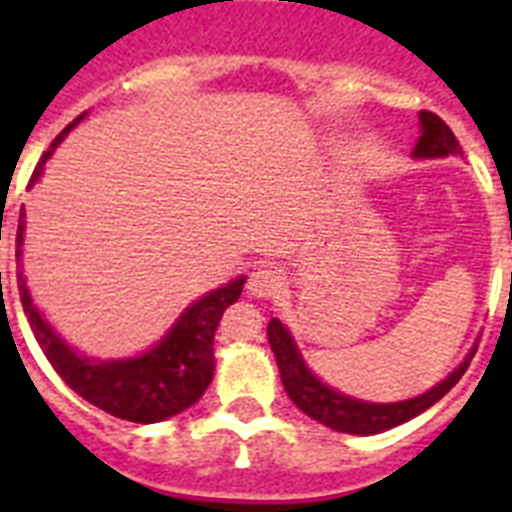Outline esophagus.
<instances>
[{
    "label": "esophagus",
    "instance_id": "esophagus-1",
    "mask_svg": "<svg viewBox=\"0 0 512 512\" xmlns=\"http://www.w3.org/2000/svg\"><path fill=\"white\" fill-rule=\"evenodd\" d=\"M287 287V279L284 273L276 271L273 265H260L255 271L249 273L247 289L252 297H263V300H271V297H279Z\"/></svg>",
    "mask_w": 512,
    "mask_h": 512
}]
</instances>
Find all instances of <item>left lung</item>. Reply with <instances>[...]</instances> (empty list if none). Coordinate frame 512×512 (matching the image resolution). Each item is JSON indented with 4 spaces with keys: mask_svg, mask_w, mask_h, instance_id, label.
<instances>
[{
    "mask_svg": "<svg viewBox=\"0 0 512 512\" xmlns=\"http://www.w3.org/2000/svg\"><path fill=\"white\" fill-rule=\"evenodd\" d=\"M412 156L414 159L462 156V148L457 138H454V132L436 114L422 111L420 138H417ZM268 342H271L273 356H276V364H279L284 390L295 401L297 409H303L308 417H313L321 425H327V428L337 430V433H350V436H374V433H382V430L404 425L412 417L430 409L460 382V377L468 369L470 358H473L478 348V345H473L454 372L446 374L444 380L436 382L433 388L420 393V396L406 398V401H393V404H374V401L345 396L340 390L329 388L327 382H321L311 372V366L305 364L303 353L297 348L292 332L279 319L268 321Z\"/></svg>",
    "mask_w": 512,
    "mask_h": 512,
    "instance_id": "obj_1",
    "label": "left lung"
}]
</instances>
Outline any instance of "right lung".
I'll list each match as a JSON object with an SVG mask.
<instances>
[{
	"label": "right lung",
	"instance_id": "right-lung-1",
	"mask_svg": "<svg viewBox=\"0 0 512 512\" xmlns=\"http://www.w3.org/2000/svg\"><path fill=\"white\" fill-rule=\"evenodd\" d=\"M84 116L87 114L76 116L74 122L52 140V146L44 151L42 162L36 164L28 185H34L42 177L44 162L55 154V148ZM23 231H26V212L20 209L18 241H15L18 263L23 255ZM244 281L247 276H239V279L201 295L199 300H193L167 329V335L138 356L90 358L71 348L55 332L50 321L44 319L42 311L31 300L26 276L23 271H18L23 313H26L39 348L44 350L47 361L55 366V372L66 380L68 388L79 393L84 401H90L92 406L114 414L119 420L140 422V425L170 420L204 396V390L209 388L212 374H215V350H212L215 329L223 319L225 308L239 300Z\"/></svg>",
	"mask_w": 512,
	"mask_h": 512
}]
</instances>
